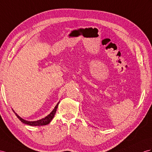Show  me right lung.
Wrapping results in <instances>:
<instances>
[{"instance_id": "1", "label": "right lung", "mask_w": 152, "mask_h": 152, "mask_svg": "<svg viewBox=\"0 0 152 152\" xmlns=\"http://www.w3.org/2000/svg\"><path fill=\"white\" fill-rule=\"evenodd\" d=\"M60 102H58V104L56 105V107H54V108L53 109V110L50 112V114H49L48 116H46L45 118H43L42 119L36 121H26L24 119H22L20 117H19L16 113L17 117L18 118V119L21 122H22L23 123H25L26 124H28V125H31V126H44V125H46V124H48L51 120L53 119V118H54V115L56 114V112L57 110V108L58 106V104H59Z\"/></svg>"}]
</instances>
